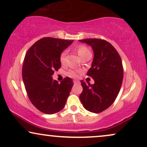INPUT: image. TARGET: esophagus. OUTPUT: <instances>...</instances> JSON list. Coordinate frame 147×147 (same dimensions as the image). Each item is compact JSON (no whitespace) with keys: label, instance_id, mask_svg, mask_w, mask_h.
Returning <instances> with one entry per match:
<instances>
[{"label":"esophagus","instance_id":"1","mask_svg":"<svg viewBox=\"0 0 147 147\" xmlns=\"http://www.w3.org/2000/svg\"><path fill=\"white\" fill-rule=\"evenodd\" d=\"M78 83H79V81H77V80H75V81H74V84H78Z\"/></svg>","mask_w":147,"mask_h":147}]
</instances>
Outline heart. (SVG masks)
I'll list each match as a JSON object with an SVG mask.
<instances>
[{
	"mask_svg": "<svg viewBox=\"0 0 147 147\" xmlns=\"http://www.w3.org/2000/svg\"><path fill=\"white\" fill-rule=\"evenodd\" d=\"M77 51L78 54H79V55L81 57H83V56H85V55L91 53L88 48L85 47L84 45H79V47H77ZM66 55V51H62L60 56V60L61 63H64L65 62ZM68 75L71 77H76L77 75V72L75 71V70H70V71L68 72Z\"/></svg>",
	"mask_w": 147,
	"mask_h": 147,
	"instance_id": "heart-1",
	"label": "heart"
}]
</instances>
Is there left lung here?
I'll return each mask as SVG.
<instances>
[{
	"mask_svg": "<svg viewBox=\"0 0 147 147\" xmlns=\"http://www.w3.org/2000/svg\"><path fill=\"white\" fill-rule=\"evenodd\" d=\"M92 47L94 56L87 75L94 84L81 80L83 92L79 98L86 110L99 113L107 109L116 99L123 78L121 59L110 42L98 38L79 40Z\"/></svg>",
	"mask_w": 147,
	"mask_h": 147,
	"instance_id": "left-lung-1",
	"label": "left lung"
}]
</instances>
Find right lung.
Segmentation results:
<instances>
[{"label": "right lung", "mask_w": 147, "mask_h": 147, "mask_svg": "<svg viewBox=\"0 0 147 147\" xmlns=\"http://www.w3.org/2000/svg\"><path fill=\"white\" fill-rule=\"evenodd\" d=\"M72 42L46 37L35 42L26 54L22 68L24 86L32 105L45 114L64 109L74 85L70 77L60 83L52 77L61 67L60 54Z\"/></svg>", "instance_id": "right-lung-1"}]
</instances>
